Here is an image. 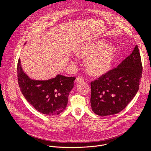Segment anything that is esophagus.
I'll return each instance as SVG.
<instances>
[{"label": "esophagus", "instance_id": "obj_1", "mask_svg": "<svg viewBox=\"0 0 151 151\" xmlns=\"http://www.w3.org/2000/svg\"><path fill=\"white\" fill-rule=\"evenodd\" d=\"M84 79L82 77H78L76 80H75V83H78V82H83Z\"/></svg>", "mask_w": 151, "mask_h": 151}]
</instances>
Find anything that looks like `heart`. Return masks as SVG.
<instances>
[{"label": "heart", "mask_w": 151, "mask_h": 151, "mask_svg": "<svg viewBox=\"0 0 151 151\" xmlns=\"http://www.w3.org/2000/svg\"><path fill=\"white\" fill-rule=\"evenodd\" d=\"M81 57H88L86 67L93 76H102L112 68L116 55V49L114 46H106L103 40L87 44L77 50Z\"/></svg>", "instance_id": "1"}]
</instances>
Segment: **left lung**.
Instances as JSON below:
<instances>
[{
    "instance_id": "left-lung-1",
    "label": "left lung",
    "mask_w": 151,
    "mask_h": 151,
    "mask_svg": "<svg viewBox=\"0 0 151 151\" xmlns=\"http://www.w3.org/2000/svg\"><path fill=\"white\" fill-rule=\"evenodd\" d=\"M142 75L137 45L119 65L91 83L93 111L101 116L114 115L125 109L136 96Z\"/></svg>"
}]
</instances>
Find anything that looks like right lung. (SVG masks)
Segmentation results:
<instances>
[{
	"mask_svg": "<svg viewBox=\"0 0 151 151\" xmlns=\"http://www.w3.org/2000/svg\"><path fill=\"white\" fill-rule=\"evenodd\" d=\"M17 76L21 93L38 112L55 115L65 110L75 78L57 75L45 81L30 79L23 70L20 59L18 61Z\"/></svg>",
	"mask_w": 151,
	"mask_h": 151,
	"instance_id": "obj_1",
	"label": "right lung"
}]
</instances>
